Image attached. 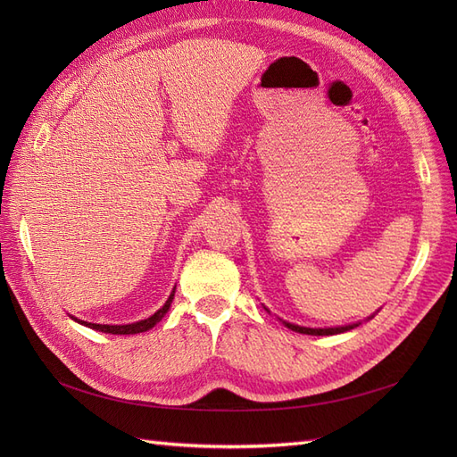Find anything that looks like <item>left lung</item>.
<instances>
[{
	"label": "left lung",
	"instance_id": "left-lung-1",
	"mask_svg": "<svg viewBox=\"0 0 457 457\" xmlns=\"http://www.w3.org/2000/svg\"><path fill=\"white\" fill-rule=\"evenodd\" d=\"M284 322V320H282ZM284 326H287L289 329L297 331V334H307V336H336V334H343V331H349L353 328H356L358 324H349V326H339V328H303V326H295L284 322Z\"/></svg>",
	"mask_w": 457,
	"mask_h": 457
}]
</instances>
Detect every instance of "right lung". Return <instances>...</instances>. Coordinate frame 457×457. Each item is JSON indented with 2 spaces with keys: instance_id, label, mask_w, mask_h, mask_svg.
Returning a JSON list of instances; mask_svg holds the SVG:
<instances>
[{
  "instance_id": "right-lung-1",
  "label": "right lung",
  "mask_w": 457,
  "mask_h": 457,
  "mask_svg": "<svg viewBox=\"0 0 457 457\" xmlns=\"http://www.w3.org/2000/svg\"><path fill=\"white\" fill-rule=\"evenodd\" d=\"M173 295H175V287H173V292H171V295L168 297V301H165V305L160 309V311H156L154 314L152 316H148V318H145V320H139V322H135V324H123V326H110V324H91V322H84V320H78V318H74L76 322H79V324H84V326H87V328H91V329H96V331H103V334H114V336H129V334H141V331H146V329H150V328H154L162 318L165 316V312L170 311V307H171V301H173Z\"/></svg>"
}]
</instances>
